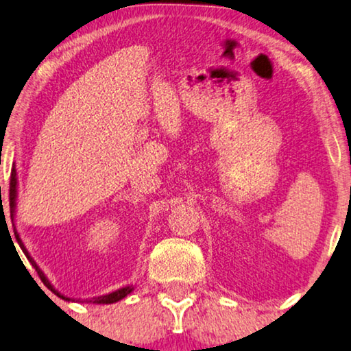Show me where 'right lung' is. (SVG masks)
<instances>
[{
    "label": "right lung",
    "instance_id": "obj_1",
    "mask_svg": "<svg viewBox=\"0 0 351 351\" xmlns=\"http://www.w3.org/2000/svg\"><path fill=\"white\" fill-rule=\"evenodd\" d=\"M16 201H17V171H16V167H12V171H11V184H9V208H11V217H12V219H14V215H16ZM14 234H16V239H17L19 246H21V249L23 251V254H25V256H27L28 261H30L32 265L35 267V270L38 271V275H40L41 281L45 282V286L47 287V289H51L52 292H54L56 295H59L60 299H64V300H71L70 297H66V295H64V294H60L59 291L54 289V286L51 285L49 280H47L45 273L41 271V268L36 265V262L33 261L30 254H28L27 247L23 246V243H22L21 237H19V233H17L16 227H14ZM132 289H134L132 286H126V287H121V289H118V291H114V292H110V294L99 295V297H93V299H90L89 302H93V304H114V302L121 300V299H124V297H126L128 294H131ZM86 302H88V300H86Z\"/></svg>",
    "mask_w": 351,
    "mask_h": 351
}]
</instances>
